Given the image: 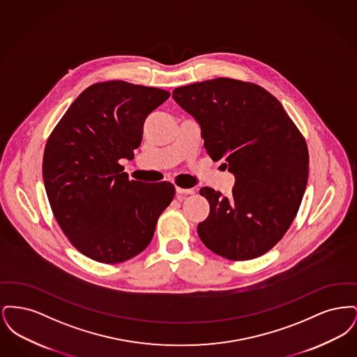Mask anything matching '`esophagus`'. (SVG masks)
I'll return each instance as SVG.
<instances>
[{"label": "esophagus", "mask_w": 357, "mask_h": 357, "mask_svg": "<svg viewBox=\"0 0 357 357\" xmlns=\"http://www.w3.org/2000/svg\"><path fill=\"white\" fill-rule=\"evenodd\" d=\"M175 191L178 195H187V194H192L194 190L192 188H182V187H175Z\"/></svg>", "instance_id": "esophagus-1"}]
</instances>
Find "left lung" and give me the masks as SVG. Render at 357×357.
I'll list each match as a JSON object with an SVG mask.
<instances>
[{
  "label": "left lung",
  "instance_id": "obj_1",
  "mask_svg": "<svg viewBox=\"0 0 357 357\" xmlns=\"http://www.w3.org/2000/svg\"><path fill=\"white\" fill-rule=\"evenodd\" d=\"M172 98L201 127L214 162L236 178L233 194L202 187L208 217L198 234L214 253L245 261L271 250L294 220L307 182L305 140L281 102L259 85L218 77Z\"/></svg>",
  "mask_w": 357,
  "mask_h": 357
}]
</instances>
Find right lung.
<instances>
[{"label":"right lung","instance_id":"obj_1","mask_svg":"<svg viewBox=\"0 0 357 357\" xmlns=\"http://www.w3.org/2000/svg\"><path fill=\"white\" fill-rule=\"evenodd\" d=\"M169 98L121 80L91 85L47 142L43 178L54 218L72 245L98 262L143 252L175 195L170 182L130 181L119 163L134 159L144 120Z\"/></svg>","mask_w":357,"mask_h":357}]
</instances>
